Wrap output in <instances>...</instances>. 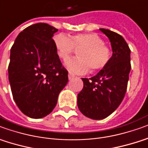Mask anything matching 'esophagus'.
I'll return each instance as SVG.
<instances>
[{
  "label": "esophagus",
  "mask_w": 148,
  "mask_h": 148,
  "mask_svg": "<svg viewBox=\"0 0 148 148\" xmlns=\"http://www.w3.org/2000/svg\"><path fill=\"white\" fill-rule=\"evenodd\" d=\"M74 77H75V75H74L73 73H71V72L68 73V79H69V80H71V79L74 78Z\"/></svg>",
  "instance_id": "34e87169"
}]
</instances>
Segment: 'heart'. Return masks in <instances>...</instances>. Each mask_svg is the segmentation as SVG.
<instances>
[{"mask_svg": "<svg viewBox=\"0 0 148 148\" xmlns=\"http://www.w3.org/2000/svg\"><path fill=\"white\" fill-rule=\"evenodd\" d=\"M54 44L59 56L64 60L76 51V49L79 50V56L65 62V67L75 73H84L88 68L91 71L100 70L106 66L110 59V49L97 34H79L70 38L60 34L54 37Z\"/></svg>", "mask_w": 148, "mask_h": 148, "instance_id": "1", "label": "heart"}]
</instances>
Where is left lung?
I'll return each mask as SVG.
<instances>
[{
	"mask_svg": "<svg viewBox=\"0 0 148 148\" xmlns=\"http://www.w3.org/2000/svg\"><path fill=\"white\" fill-rule=\"evenodd\" d=\"M101 31L110 42L112 56L96 76L82 78L83 89L77 95V106L88 118L101 120L119 106L127 92L130 71V50L123 36L110 29Z\"/></svg>",
	"mask_w": 148,
	"mask_h": 148,
	"instance_id": "left-lung-1",
	"label": "left lung"
}]
</instances>
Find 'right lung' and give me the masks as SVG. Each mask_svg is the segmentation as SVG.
Masks as SVG:
<instances>
[{
	"label": "right lung",
	"mask_w": 148,
	"mask_h": 148,
	"mask_svg": "<svg viewBox=\"0 0 148 148\" xmlns=\"http://www.w3.org/2000/svg\"><path fill=\"white\" fill-rule=\"evenodd\" d=\"M58 29L47 23L26 27L10 50L9 80L20 110L31 119H42L56 107L68 80L52 39Z\"/></svg>",
	"instance_id": "1"
}]
</instances>
